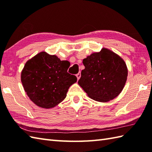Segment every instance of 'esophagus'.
<instances>
[{"mask_svg":"<svg viewBox=\"0 0 152 152\" xmlns=\"http://www.w3.org/2000/svg\"><path fill=\"white\" fill-rule=\"evenodd\" d=\"M76 77H77V79H78V80L80 78V77H81V74H80V72L76 74Z\"/></svg>","mask_w":152,"mask_h":152,"instance_id":"34e87169","label":"esophagus"}]
</instances>
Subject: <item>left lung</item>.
<instances>
[{"instance_id": "1", "label": "left lung", "mask_w": 152, "mask_h": 152, "mask_svg": "<svg viewBox=\"0 0 152 152\" xmlns=\"http://www.w3.org/2000/svg\"><path fill=\"white\" fill-rule=\"evenodd\" d=\"M78 84L89 97L106 102L120 93L127 81L128 70L124 60L105 48L83 59Z\"/></svg>"}]
</instances>
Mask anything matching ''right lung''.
I'll return each instance as SVG.
<instances>
[{"instance_id":"right-lung-1","label":"right lung","mask_w":152,"mask_h":152,"mask_svg":"<svg viewBox=\"0 0 152 152\" xmlns=\"http://www.w3.org/2000/svg\"><path fill=\"white\" fill-rule=\"evenodd\" d=\"M68 61H61L45 51L28 60L21 71V80L27 96L40 108H53L66 98L77 78L67 72Z\"/></svg>"}]
</instances>
